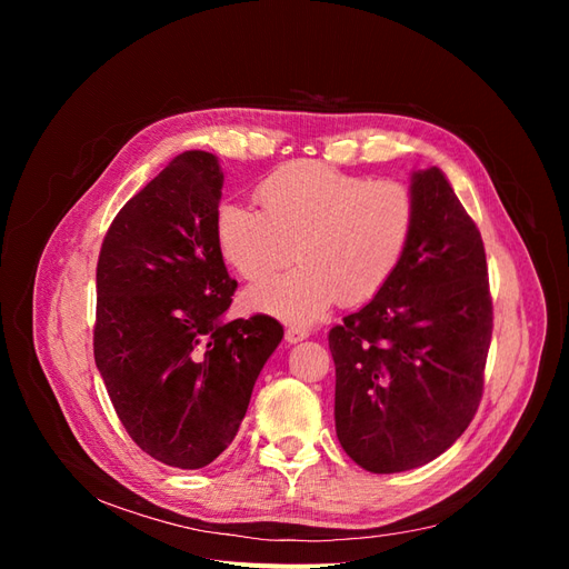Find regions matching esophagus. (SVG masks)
Returning a JSON list of instances; mask_svg holds the SVG:
<instances>
[{"instance_id":"34e87169","label":"esophagus","mask_w":569,"mask_h":569,"mask_svg":"<svg viewBox=\"0 0 569 569\" xmlns=\"http://www.w3.org/2000/svg\"><path fill=\"white\" fill-rule=\"evenodd\" d=\"M306 337H308V330H306V327H301V325H291V327H287V332H284V339H287L289 343L303 341Z\"/></svg>"}]
</instances>
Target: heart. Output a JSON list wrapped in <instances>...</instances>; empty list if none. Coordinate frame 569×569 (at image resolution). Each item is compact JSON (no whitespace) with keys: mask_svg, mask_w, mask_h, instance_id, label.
Instances as JSON below:
<instances>
[{"mask_svg":"<svg viewBox=\"0 0 569 569\" xmlns=\"http://www.w3.org/2000/svg\"><path fill=\"white\" fill-rule=\"evenodd\" d=\"M256 203L258 211L234 201L218 206V249L249 282L299 256L280 278L247 291L253 311L284 320H313L337 299H375L399 270L416 228L408 184L316 161L272 170L256 184Z\"/></svg>","mask_w":569,"mask_h":569,"instance_id":"b5f03b06","label":"heart"}]
</instances>
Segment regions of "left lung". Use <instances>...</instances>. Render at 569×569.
<instances>
[{
    "mask_svg": "<svg viewBox=\"0 0 569 569\" xmlns=\"http://www.w3.org/2000/svg\"><path fill=\"white\" fill-rule=\"evenodd\" d=\"M416 228L391 282L330 330L335 425L360 468L435 460L468 429L493 330L487 253L439 168L412 173Z\"/></svg>",
    "mask_w": 569,
    "mask_h": 569,
    "instance_id": "1",
    "label": "left lung"
}]
</instances>
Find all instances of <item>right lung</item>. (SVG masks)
<instances>
[{
	"label": "right lung",
	"instance_id": "add662e5",
	"mask_svg": "<svg viewBox=\"0 0 569 569\" xmlns=\"http://www.w3.org/2000/svg\"><path fill=\"white\" fill-rule=\"evenodd\" d=\"M222 170L184 151L113 218L97 263L94 360L144 453L199 470L232 443L282 341L270 316L226 320L237 282L216 239Z\"/></svg>",
	"mask_w": 569,
	"mask_h": 569
}]
</instances>
